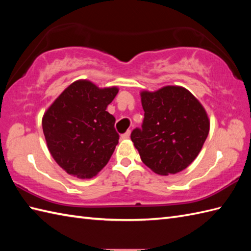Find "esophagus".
Instances as JSON below:
<instances>
[{
  "label": "esophagus",
  "mask_w": 251,
  "mask_h": 251,
  "mask_svg": "<svg viewBox=\"0 0 251 251\" xmlns=\"http://www.w3.org/2000/svg\"><path fill=\"white\" fill-rule=\"evenodd\" d=\"M130 130H127L125 134H123L122 135V139H124V140H126V139H129V137H130Z\"/></svg>",
  "instance_id": "34e87169"
}]
</instances>
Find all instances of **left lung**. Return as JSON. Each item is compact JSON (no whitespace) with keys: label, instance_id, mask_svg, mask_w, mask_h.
<instances>
[{"label":"left lung","instance_id":"left-lung-1","mask_svg":"<svg viewBox=\"0 0 251 251\" xmlns=\"http://www.w3.org/2000/svg\"><path fill=\"white\" fill-rule=\"evenodd\" d=\"M145 111L142 129L131 132L141 161L161 176L182 172L201 152L210 121L204 106L188 89L167 85L140 92Z\"/></svg>","mask_w":251,"mask_h":251}]
</instances>
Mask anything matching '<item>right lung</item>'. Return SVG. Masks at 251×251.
Wrapping results in <instances>:
<instances>
[{"label": "right lung", "instance_id": "1", "mask_svg": "<svg viewBox=\"0 0 251 251\" xmlns=\"http://www.w3.org/2000/svg\"><path fill=\"white\" fill-rule=\"evenodd\" d=\"M119 93L77 79L58 96L42 119L46 145L55 162L78 179L97 176L119 143L115 117L106 111Z\"/></svg>", "mask_w": 251, "mask_h": 251}]
</instances>
